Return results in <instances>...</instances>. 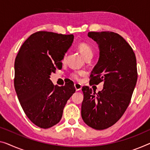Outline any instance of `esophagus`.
Instances as JSON below:
<instances>
[{
    "mask_svg": "<svg viewBox=\"0 0 150 150\" xmlns=\"http://www.w3.org/2000/svg\"><path fill=\"white\" fill-rule=\"evenodd\" d=\"M74 86H75V88L76 91H79V90H81V88H82L81 85L79 84V83H75Z\"/></svg>",
    "mask_w": 150,
    "mask_h": 150,
    "instance_id": "1",
    "label": "esophagus"
}]
</instances>
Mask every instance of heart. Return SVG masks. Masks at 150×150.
<instances>
[{"label": "heart", "instance_id": "heart-1", "mask_svg": "<svg viewBox=\"0 0 150 150\" xmlns=\"http://www.w3.org/2000/svg\"><path fill=\"white\" fill-rule=\"evenodd\" d=\"M77 48L84 59H86V57H89V56L93 55L92 48H91V46L88 44L86 43V42H81V43H79ZM83 74V72H75L71 74V77L76 80H79V77Z\"/></svg>", "mask_w": 150, "mask_h": 150}]
</instances>
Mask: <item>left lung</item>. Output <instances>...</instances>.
Here are the masks:
<instances>
[{
	"mask_svg": "<svg viewBox=\"0 0 150 150\" xmlns=\"http://www.w3.org/2000/svg\"><path fill=\"white\" fill-rule=\"evenodd\" d=\"M100 50L97 64L91 73L90 82H104L102 91L83 86L81 117L85 123L96 130L112 126L130 103L137 80L136 57L123 38L111 32L88 33Z\"/></svg>",
	"mask_w": 150,
	"mask_h": 150,
	"instance_id": "left-lung-1",
	"label": "left lung"
}]
</instances>
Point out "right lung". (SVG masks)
I'll use <instances>...</instances> for the list:
<instances>
[{"instance_id": "obj_1", "label": "right lung", "mask_w": 150, "mask_h": 150, "mask_svg": "<svg viewBox=\"0 0 150 150\" xmlns=\"http://www.w3.org/2000/svg\"><path fill=\"white\" fill-rule=\"evenodd\" d=\"M74 35L50 32L33 33L22 44L15 61L18 99L31 121L42 129L59 123L67 100L75 92L72 83L54 86L51 73L62 68Z\"/></svg>"}]
</instances>
